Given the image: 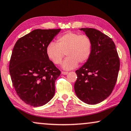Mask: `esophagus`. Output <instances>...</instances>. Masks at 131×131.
Listing matches in <instances>:
<instances>
[{
  "instance_id": "obj_1",
  "label": "esophagus",
  "mask_w": 131,
  "mask_h": 131,
  "mask_svg": "<svg viewBox=\"0 0 131 131\" xmlns=\"http://www.w3.org/2000/svg\"><path fill=\"white\" fill-rule=\"evenodd\" d=\"M68 72H67V71H62V74L63 75H67Z\"/></svg>"
}]
</instances>
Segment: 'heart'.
<instances>
[{
	"instance_id": "b5f03b06",
	"label": "heart",
	"mask_w": 131,
	"mask_h": 131,
	"mask_svg": "<svg viewBox=\"0 0 131 131\" xmlns=\"http://www.w3.org/2000/svg\"><path fill=\"white\" fill-rule=\"evenodd\" d=\"M92 52V42L86 35L68 32L57 37V43L51 42L46 48L47 55L55 64H60L64 54L67 57L62 63L64 69L70 70L77 64L84 63Z\"/></svg>"
}]
</instances>
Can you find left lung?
<instances>
[{
	"mask_svg": "<svg viewBox=\"0 0 131 131\" xmlns=\"http://www.w3.org/2000/svg\"><path fill=\"white\" fill-rule=\"evenodd\" d=\"M92 40V52L86 63L75 71L77 96L88 104H96L108 97L116 85L120 59L111 38L92 28H81Z\"/></svg>",
	"mask_w": 131,
	"mask_h": 131,
	"instance_id": "left-lung-1",
	"label": "left lung"
}]
</instances>
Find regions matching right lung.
I'll use <instances>...</instances> for the list:
<instances>
[{"label":"right lung","instance_id":"right-lung-1","mask_svg":"<svg viewBox=\"0 0 131 131\" xmlns=\"http://www.w3.org/2000/svg\"><path fill=\"white\" fill-rule=\"evenodd\" d=\"M60 31L36 29L14 47L9 67L12 83L20 98L33 107L45 105L54 95L55 81L61 72L48 57L46 48Z\"/></svg>","mask_w":131,"mask_h":131}]
</instances>
